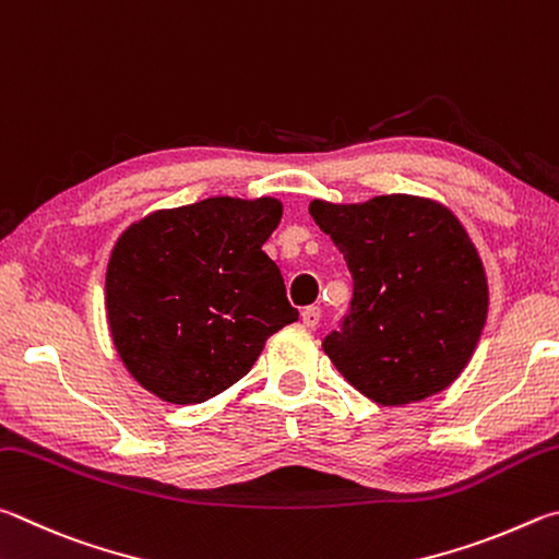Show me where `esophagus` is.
Here are the masks:
<instances>
[{"label": "esophagus", "mask_w": 559, "mask_h": 559, "mask_svg": "<svg viewBox=\"0 0 559 559\" xmlns=\"http://www.w3.org/2000/svg\"><path fill=\"white\" fill-rule=\"evenodd\" d=\"M301 321H305V326L317 329L319 321H321V309L319 307H307L305 311H301Z\"/></svg>", "instance_id": "esophagus-1"}]
</instances>
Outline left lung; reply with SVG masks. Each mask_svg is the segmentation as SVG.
<instances>
[{"label":"left lung","instance_id":"obj_1","mask_svg":"<svg viewBox=\"0 0 559 559\" xmlns=\"http://www.w3.org/2000/svg\"><path fill=\"white\" fill-rule=\"evenodd\" d=\"M344 254L354 297L324 350L380 405L442 393L466 368L488 311L484 264L456 215L417 195L309 203Z\"/></svg>","mask_w":559,"mask_h":559}]
</instances>
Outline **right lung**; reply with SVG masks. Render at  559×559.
<instances>
[{
	"label": "right lung",
	"instance_id": "obj_1",
	"mask_svg": "<svg viewBox=\"0 0 559 559\" xmlns=\"http://www.w3.org/2000/svg\"><path fill=\"white\" fill-rule=\"evenodd\" d=\"M282 203L218 195L132 223L105 277L107 324L132 378L174 405L250 373L264 341L299 319L262 245Z\"/></svg>",
	"mask_w": 559,
	"mask_h": 559
}]
</instances>
